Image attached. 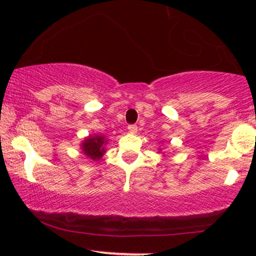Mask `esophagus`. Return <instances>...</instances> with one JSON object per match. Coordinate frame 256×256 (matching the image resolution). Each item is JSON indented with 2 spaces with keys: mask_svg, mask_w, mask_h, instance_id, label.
Listing matches in <instances>:
<instances>
[{
  "mask_svg": "<svg viewBox=\"0 0 256 256\" xmlns=\"http://www.w3.org/2000/svg\"><path fill=\"white\" fill-rule=\"evenodd\" d=\"M128 132H131V134H136V132H137V125H128Z\"/></svg>",
  "mask_w": 256,
  "mask_h": 256,
  "instance_id": "esophagus-1",
  "label": "esophagus"
}]
</instances>
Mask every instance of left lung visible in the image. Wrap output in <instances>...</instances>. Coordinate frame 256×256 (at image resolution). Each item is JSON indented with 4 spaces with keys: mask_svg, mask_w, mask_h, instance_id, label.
I'll list each match as a JSON object with an SVG mask.
<instances>
[{
    "mask_svg": "<svg viewBox=\"0 0 256 256\" xmlns=\"http://www.w3.org/2000/svg\"><path fill=\"white\" fill-rule=\"evenodd\" d=\"M160 150H161V149H160Z\"/></svg>",
    "mask_w": 256,
    "mask_h": 256,
    "instance_id": "1",
    "label": "left lung"
}]
</instances>
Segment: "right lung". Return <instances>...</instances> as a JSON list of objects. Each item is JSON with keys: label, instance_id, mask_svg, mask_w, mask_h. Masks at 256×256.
<instances>
[{"label": "right lung", "instance_id": "1", "mask_svg": "<svg viewBox=\"0 0 256 256\" xmlns=\"http://www.w3.org/2000/svg\"><path fill=\"white\" fill-rule=\"evenodd\" d=\"M108 140L104 134H89L80 143L82 152L92 161H98L106 152Z\"/></svg>", "mask_w": 256, "mask_h": 256}]
</instances>
